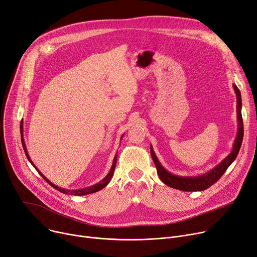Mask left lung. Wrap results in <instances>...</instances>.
Returning a JSON list of instances; mask_svg holds the SVG:
<instances>
[{
  "instance_id": "1",
  "label": "left lung",
  "mask_w": 257,
  "mask_h": 257,
  "mask_svg": "<svg viewBox=\"0 0 257 257\" xmlns=\"http://www.w3.org/2000/svg\"><path fill=\"white\" fill-rule=\"evenodd\" d=\"M233 89L236 94V112H237V121H238V127H237V134H236V139L234 141L233 145V149L231 153L229 154L223 161L210 170L208 173L200 175V176H195V177H183V176H177V175L171 174L168 172L163 166L160 165L159 160L157 159L153 148L151 147V156L152 159L155 164L157 174L160 178V180L163 181L165 184L169 185L170 187L176 188V190L184 191V192H198V191H204L206 188L210 187L212 184L217 182L222 175L226 172V170L229 168L234 159L236 158L238 151L240 149L242 138H244V124H242V117H241V98H240V91L237 88L235 84H233Z\"/></svg>"
}]
</instances>
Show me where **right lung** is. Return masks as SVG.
I'll list each match as a JSON object with an SVG mask.
<instances>
[{"mask_svg": "<svg viewBox=\"0 0 257 257\" xmlns=\"http://www.w3.org/2000/svg\"><path fill=\"white\" fill-rule=\"evenodd\" d=\"M21 132H22V145H23V148H24V151H25V154H26V156H27V158H28V160L30 161L31 163V165L37 170V168L34 166V164L32 163V160L30 159V157H29V154H28V151H27V148H26V145H25V142H24V139H23V123L21 124ZM117 154V153H116ZM116 158H117V155H115L114 156V158H113V163H112V167H111V169H110V171H109V173L107 174V176L103 179V180H101L99 183H97V184H94V185H92V186H88V187H85V188H81V190H76V191H67V190H64V188H61V187H59V186H57V185H55L54 183H52L51 181H49L44 175L40 173L38 170V173L42 175L43 176V178L51 185V186H53L54 188H55V190H57V191H59L60 193H63V194H67V195H74V196H84V195H88V194H92V193H96V192H98V191H100V190H102L103 187H105L108 183H109V181L111 180V178H112V175H113V172H114V169H115V165H116Z\"/></svg>", "mask_w": 257, "mask_h": 257, "instance_id": "1", "label": "right lung"}]
</instances>
